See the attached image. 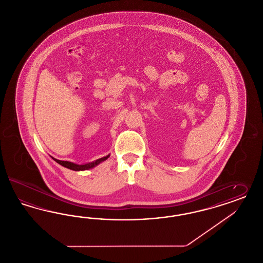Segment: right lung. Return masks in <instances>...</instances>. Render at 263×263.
Returning <instances> with one entry per match:
<instances>
[{
	"instance_id": "right-lung-1",
	"label": "right lung",
	"mask_w": 263,
	"mask_h": 263,
	"mask_svg": "<svg viewBox=\"0 0 263 263\" xmlns=\"http://www.w3.org/2000/svg\"><path fill=\"white\" fill-rule=\"evenodd\" d=\"M109 157H110V154L105 156V157H102V158H100V159H98V160H96V161H93V162H90V163H88V164H84V165H78V164H75V163H72V162H68V161H60V160H58V159H55V158H53V157H51V158H52L57 163H59V165H61L62 166H64V167H67V168L72 170V171L80 172V171H87V170H89V168H92V167L97 166V165H99L100 163L106 161Z\"/></svg>"
}]
</instances>
